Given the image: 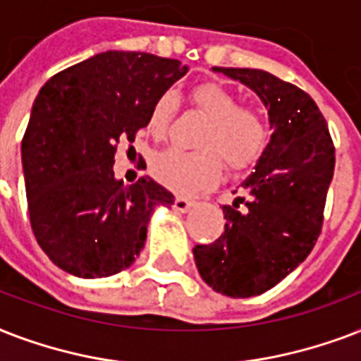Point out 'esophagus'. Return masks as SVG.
Segmentation results:
<instances>
[{"label": "esophagus", "mask_w": 361, "mask_h": 361, "mask_svg": "<svg viewBox=\"0 0 361 361\" xmlns=\"http://www.w3.org/2000/svg\"><path fill=\"white\" fill-rule=\"evenodd\" d=\"M194 207V201L186 200V197H177L175 200V211L178 212H188Z\"/></svg>", "instance_id": "esophagus-1"}]
</instances>
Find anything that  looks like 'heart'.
<instances>
[{
    "instance_id": "b5f03b06",
    "label": "heart",
    "mask_w": 361,
    "mask_h": 361,
    "mask_svg": "<svg viewBox=\"0 0 361 361\" xmlns=\"http://www.w3.org/2000/svg\"><path fill=\"white\" fill-rule=\"evenodd\" d=\"M190 102L205 116V130L200 137L201 150L184 152L169 149L152 158L150 171L158 183L178 194L205 188L220 177L222 160L231 171L252 166L267 145V126L254 109L239 107V99L216 82H203L190 92ZM177 109V94L164 92L149 111L147 131L164 139Z\"/></svg>"
}]
</instances>
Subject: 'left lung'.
<instances>
[{
  "label": "left lung",
  "instance_id": "1",
  "mask_svg": "<svg viewBox=\"0 0 361 361\" xmlns=\"http://www.w3.org/2000/svg\"><path fill=\"white\" fill-rule=\"evenodd\" d=\"M212 71L250 88L267 109L273 130L254 169L239 184L247 197L239 195L222 207L224 233L194 248L201 279L214 292L250 298L279 284L314 247L335 149L320 109L301 88L262 69Z\"/></svg>",
  "mask_w": 361,
  "mask_h": 361
}]
</instances>
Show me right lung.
<instances>
[{
	"label": "right lung",
	"mask_w": 361,
	"mask_h": 361,
	"mask_svg": "<svg viewBox=\"0 0 361 361\" xmlns=\"http://www.w3.org/2000/svg\"><path fill=\"white\" fill-rule=\"evenodd\" d=\"M188 73L178 60L107 50L44 82L22 139L27 211L60 269L103 279L128 269L156 207L175 195L150 177H114L116 142L135 141L152 103Z\"/></svg>",
	"instance_id": "obj_1"
}]
</instances>
